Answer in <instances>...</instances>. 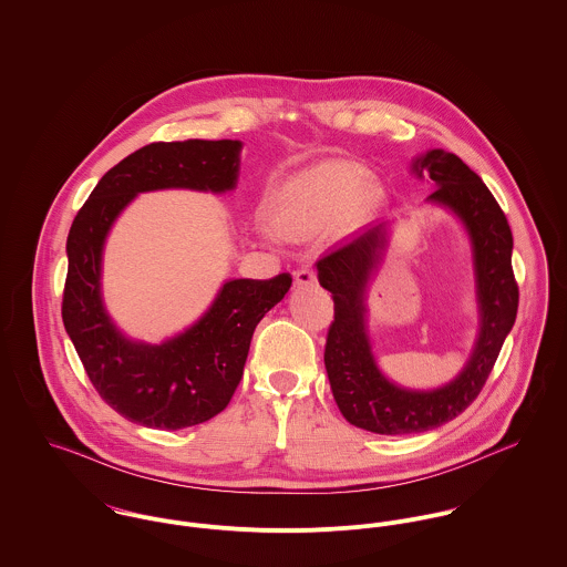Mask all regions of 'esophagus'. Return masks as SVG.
Returning <instances> with one entry per match:
<instances>
[{
	"instance_id": "obj_1",
	"label": "esophagus",
	"mask_w": 567,
	"mask_h": 567,
	"mask_svg": "<svg viewBox=\"0 0 567 567\" xmlns=\"http://www.w3.org/2000/svg\"><path fill=\"white\" fill-rule=\"evenodd\" d=\"M293 276H296V285L298 287H313V285H317V274H315L311 267H302Z\"/></svg>"
}]
</instances>
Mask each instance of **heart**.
I'll use <instances>...</instances> for the list:
<instances>
[{
  "instance_id": "b5f03b06",
  "label": "heart",
  "mask_w": 567,
  "mask_h": 567,
  "mask_svg": "<svg viewBox=\"0 0 567 567\" xmlns=\"http://www.w3.org/2000/svg\"><path fill=\"white\" fill-rule=\"evenodd\" d=\"M380 189L365 167L350 161H328L291 178L280 193L278 228L302 239L334 226L343 217L363 219L377 206Z\"/></svg>"
}]
</instances>
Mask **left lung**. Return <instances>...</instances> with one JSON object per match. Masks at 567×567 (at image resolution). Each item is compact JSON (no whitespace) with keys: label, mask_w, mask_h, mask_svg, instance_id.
<instances>
[{"label":"left lung","mask_w":567,"mask_h":567,"mask_svg":"<svg viewBox=\"0 0 567 567\" xmlns=\"http://www.w3.org/2000/svg\"><path fill=\"white\" fill-rule=\"evenodd\" d=\"M431 178L426 202L454 213L472 244L478 334L458 377L420 391L391 382L378 368L368 332V282L386 244V221L330 248L315 265L323 289L332 293L334 319L328 328L323 363L334 402L343 417L378 435H413L461 415L481 393L517 315V282L511 267L513 235L503 208L485 183L452 152L431 150L411 165Z\"/></svg>","instance_id":"8db88e82"}]
</instances>
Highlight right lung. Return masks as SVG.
Wrapping results in <instances>:
<instances>
[{
    "instance_id": "obj_1",
    "label": "right lung",
    "mask_w": 567,
    "mask_h": 567,
    "mask_svg": "<svg viewBox=\"0 0 567 567\" xmlns=\"http://www.w3.org/2000/svg\"><path fill=\"white\" fill-rule=\"evenodd\" d=\"M239 154L241 141L230 138L150 143L102 176L71 224L64 330L95 391L134 424L178 431L221 413L244 377L254 328L291 287L289 274L226 280L208 311L161 346L127 339L106 313L102 252L122 210L145 190H233Z\"/></svg>"
}]
</instances>
